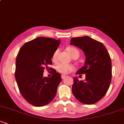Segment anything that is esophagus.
Returning <instances> with one entry per match:
<instances>
[{"label": "esophagus", "instance_id": "esophagus-1", "mask_svg": "<svg viewBox=\"0 0 124 124\" xmlns=\"http://www.w3.org/2000/svg\"><path fill=\"white\" fill-rule=\"evenodd\" d=\"M65 76H65V75H61V78H62V79H63L64 78H65Z\"/></svg>", "mask_w": 124, "mask_h": 124}]
</instances>
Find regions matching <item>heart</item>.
Segmentation results:
<instances>
[{
	"mask_svg": "<svg viewBox=\"0 0 124 124\" xmlns=\"http://www.w3.org/2000/svg\"><path fill=\"white\" fill-rule=\"evenodd\" d=\"M67 51L68 52V53L69 54V55L73 57H77L78 58L79 56V52L76 48H73V47H69L67 48ZM59 51L58 49L56 50L54 52L52 56V60L54 62H55L57 59V56ZM56 69L58 72H60L61 73L63 74H67L69 73L70 72L73 70L74 67L71 65H66V64L64 63H59L58 64L57 66H56Z\"/></svg>",
	"mask_w": 124,
	"mask_h": 124,
	"instance_id": "b5f03b06",
	"label": "heart"
}]
</instances>
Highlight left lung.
<instances>
[{"label": "left lung", "instance_id": "1", "mask_svg": "<svg viewBox=\"0 0 124 124\" xmlns=\"http://www.w3.org/2000/svg\"><path fill=\"white\" fill-rule=\"evenodd\" d=\"M70 44L80 48L86 56L85 65L76 72L79 78L85 74L86 79L73 78L72 93L81 103L93 104L100 100L109 89L112 77L110 56L101 42L90 37L72 38Z\"/></svg>", "mask_w": 124, "mask_h": 124}]
</instances>
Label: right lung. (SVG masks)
Here are the masks:
<instances>
[{
	"label": "right lung",
	"mask_w": 124,
	"mask_h": 124,
	"mask_svg": "<svg viewBox=\"0 0 124 124\" xmlns=\"http://www.w3.org/2000/svg\"><path fill=\"white\" fill-rule=\"evenodd\" d=\"M61 40L38 37L26 42L20 48L16 61L15 78L20 93L35 107H42L53 100L61 74L52 69L51 78L44 77L45 67L52 64V56Z\"/></svg>",
	"instance_id": "obj_1"
}]
</instances>
